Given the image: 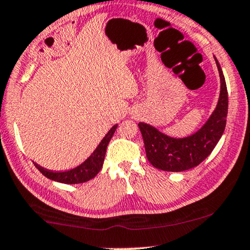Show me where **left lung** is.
Segmentation results:
<instances>
[{
  "label": "left lung",
  "mask_w": 250,
  "mask_h": 250,
  "mask_svg": "<svg viewBox=\"0 0 250 250\" xmlns=\"http://www.w3.org/2000/svg\"><path fill=\"white\" fill-rule=\"evenodd\" d=\"M221 94L214 113L200 130L185 138H171L152 125L138 123L144 139L147 160L153 167L165 171H184L197 167L212 152L224 132L228 115V89L217 59Z\"/></svg>",
  "instance_id": "obj_1"
}]
</instances>
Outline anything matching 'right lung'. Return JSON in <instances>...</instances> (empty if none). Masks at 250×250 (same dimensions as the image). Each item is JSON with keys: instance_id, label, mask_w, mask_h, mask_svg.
<instances>
[{"instance_id": "obj_1", "label": "right lung", "mask_w": 250, "mask_h": 250, "mask_svg": "<svg viewBox=\"0 0 250 250\" xmlns=\"http://www.w3.org/2000/svg\"><path fill=\"white\" fill-rule=\"evenodd\" d=\"M116 128H118V125H113L111 130L106 134L105 137L103 138V141L99 143V145L97 146V148L95 149L94 153H92L82 165L72 169V170L62 172L50 171L48 169H44L40 167L39 165L34 164L35 167L38 168L39 170L42 172V175H44L46 178L52 179V181L59 183H64V184H80V183H85L90 181V179L94 178L95 176L101 171L103 164H104L106 148H107L108 143L111 141L112 136L114 135Z\"/></svg>"}]
</instances>
